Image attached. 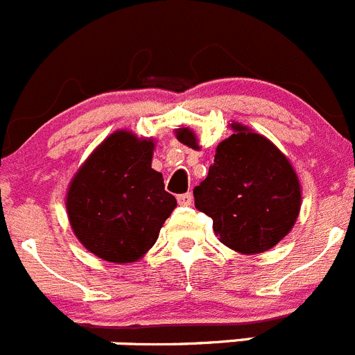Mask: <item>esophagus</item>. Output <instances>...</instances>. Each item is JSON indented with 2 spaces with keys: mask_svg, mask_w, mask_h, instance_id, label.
I'll return each mask as SVG.
<instances>
[{
  "mask_svg": "<svg viewBox=\"0 0 355 355\" xmlns=\"http://www.w3.org/2000/svg\"><path fill=\"white\" fill-rule=\"evenodd\" d=\"M177 200H178V205H182V207H189V205H193V194L191 193L180 194Z\"/></svg>",
  "mask_w": 355,
  "mask_h": 355,
  "instance_id": "obj_1",
  "label": "esophagus"
}]
</instances>
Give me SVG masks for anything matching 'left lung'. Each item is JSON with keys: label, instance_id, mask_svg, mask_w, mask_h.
Here are the masks:
<instances>
[{"label": "left lung", "instance_id": "left-lung-1", "mask_svg": "<svg viewBox=\"0 0 355 355\" xmlns=\"http://www.w3.org/2000/svg\"><path fill=\"white\" fill-rule=\"evenodd\" d=\"M233 135L215 150L208 177L194 187V205L214 220L226 247L261 254L293 230L301 208V187L289 159L263 135L231 124ZM177 138L191 148L198 140L189 128Z\"/></svg>", "mask_w": 355, "mask_h": 355}]
</instances>
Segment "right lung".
<instances>
[{"label": "right lung", "instance_id": "obj_1", "mask_svg": "<svg viewBox=\"0 0 355 355\" xmlns=\"http://www.w3.org/2000/svg\"><path fill=\"white\" fill-rule=\"evenodd\" d=\"M154 140L115 131L73 177L66 196L69 224L89 252L110 263H132L155 243L177 207L152 170Z\"/></svg>", "mask_w": 355, "mask_h": 355}]
</instances>
